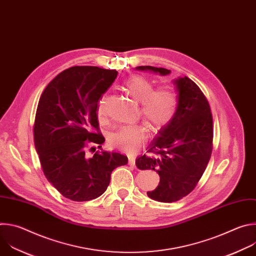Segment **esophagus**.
I'll return each mask as SVG.
<instances>
[{
	"mask_svg": "<svg viewBox=\"0 0 256 256\" xmlns=\"http://www.w3.org/2000/svg\"><path fill=\"white\" fill-rule=\"evenodd\" d=\"M128 165L132 167H136V159L134 157H128Z\"/></svg>",
	"mask_w": 256,
	"mask_h": 256,
	"instance_id": "34e87169",
	"label": "esophagus"
}]
</instances>
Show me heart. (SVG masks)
<instances>
[{"mask_svg":"<svg viewBox=\"0 0 256 256\" xmlns=\"http://www.w3.org/2000/svg\"><path fill=\"white\" fill-rule=\"evenodd\" d=\"M124 86L128 93L140 102V112L149 126L154 130L166 126L174 118L178 97L176 92L169 86L154 88V84L142 76L128 78ZM106 96H102L97 105L99 118L105 116ZM148 130L142 124H130L118 128L108 138L112 147L126 152H134L140 144L147 138Z\"/></svg>","mask_w":256,"mask_h":256,"instance_id":"1","label":"heart"}]
</instances>
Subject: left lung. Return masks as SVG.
<instances>
[{"instance_id":"left-lung-1","label":"left lung","mask_w":256,"mask_h":256,"mask_svg":"<svg viewBox=\"0 0 256 256\" xmlns=\"http://www.w3.org/2000/svg\"><path fill=\"white\" fill-rule=\"evenodd\" d=\"M136 70L170 74V70L151 66ZM173 83L178 97L176 114L151 142L148 152L153 156L142 155L136 160L138 169H152L159 174L158 186L147 194L161 202H177L194 190L212 150V116L206 96L188 77Z\"/></svg>"}]
</instances>
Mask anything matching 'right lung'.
I'll use <instances>...</instances> for the list:
<instances>
[{
    "label": "right lung",
    "instance_id": "obj_1",
    "mask_svg": "<svg viewBox=\"0 0 256 256\" xmlns=\"http://www.w3.org/2000/svg\"><path fill=\"white\" fill-rule=\"evenodd\" d=\"M118 74L98 66H72L40 96L33 128L35 149L46 179L70 200L97 198L107 190L112 172L128 164L126 156L102 150L105 138L94 132L99 130L98 101Z\"/></svg>",
    "mask_w": 256,
    "mask_h": 256
}]
</instances>
